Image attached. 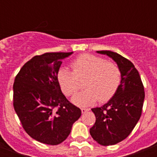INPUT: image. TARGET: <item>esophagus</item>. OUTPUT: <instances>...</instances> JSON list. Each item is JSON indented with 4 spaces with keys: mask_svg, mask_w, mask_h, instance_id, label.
<instances>
[{
    "mask_svg": "<svg viewBox=\"0 0 157 157\" xmlns=\"http://www.w3.org/2000/svg\"><path fill=\"white\" fill-rule=\"evenodd\" d=\"M81 111H82V113H86V112H88V111H90V109H85V108H82V109H81Z\"/></svg>",
    "mask_w": 157,
    "mask_h": 157,
    "instance_id": "1",
    "label": "esophagus"
}]
</instances>
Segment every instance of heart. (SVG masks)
I'll list each match as a JSON object with an SVG mask.
<instances>
[{
	"instance_id": "heart-1",
	"label": "heart",
	"mask_w": 157,
	"mask_h": 157,
	"mask_svg": "<svg viewBox=\"0 0 157 157\" xmlns=\"http://www.w3.org/2000/svg\"><path fill=\"white\" fill-rule=\"evenodd\" d=\"M73 71L61 68L58 72V81L66 96L72 95L79 87V79L87 77L86 89L75 94L72 103L86 107L100 101H106L114 96L121 82V72L116 64L92 54H83L72 63Z\"/></svg>"
}]
</instances>
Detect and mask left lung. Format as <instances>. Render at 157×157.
I'll list each match as a JSON object with an SVG mask.
<instances>
[{
    "instance_id": "left-lung-1",
    "label": "left lung",
    "mask_w": 157,
    "mask_h": 157,
    "mask_svg": "<svg viewBox=\"0 0 157 157\" xmlns=\"http://www.w3.org/2000/svg\"><path fill=\"white\" fill-rule=\"evenodd\" d=\"M116 63L121 82L114 96L103 106L92 109L95 124L90 129L92 138L101 145H112L125 139L139 120L145 92L138 70L130 60L116 52L97 51Z\"/></svg>"
}]
</instances>
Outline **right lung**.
<instances>
[{
  "label": "right lung",
  "instance_id": "add662e5",
  "mask_svg": "<svg viewBox=\"0 0 157 157\" xmlns=\"http://www.w3.org/2000/svg\"><path fill=\"white\" fill-rule=\"evenodd\" d=\"M72 53L46 52L34 56L15 78L14 109L26 132L41 143L63 142L81 116L80 109L63 94L57 78L62 59Z\"/></svg>",
  "mask_w": 157,
  "mask_h": 157
}]
</instances>
